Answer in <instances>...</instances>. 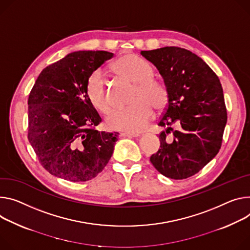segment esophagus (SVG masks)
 I'll use <instances>...</instances> for the list:
<instances>
[{
    "instance_id": "1",
    "label": "esophagus",
    "mask_w": 250,
    "mask_h": 250,
    "mask_svg": "<svg viewBox=\"0 0 250 250\" xmlns=\"http://www.w3.org/2000/svg\"><path fill=\"white\" fill-rule=\"evenodd\" d=\"M121 135H122V137H127V138H139L140 135H141V133L127 132V131H125V132H122Z\"/></svg>"
}]
</instances>
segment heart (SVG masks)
I'll return each instance as SVG.
<instances>
[{"mask_svg":"<svg viewBox=\"0 0 250 250\" xmlns=\"http://www.w3.org/2000/svg\"><path fill=\"white\" fill-rule=\"evenodd\" d=\"M117 76L133 83L126 108L118 109L107 117L105 124L112 130L138 132L143 130L152 118V108L161 110L167 104L166 86L153 80L152 67L133 54H125L111 64ZM85 95L95 108L103 113L110 110V102L101 72L89 76L85 83Z\"/></svg>","mask_w":250,"mask_h":250,"instance_id":"1","label":"heart"}]
</instances>
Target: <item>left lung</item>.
<instances>
[{"mask_svg":"<svg viewBox=\"0 0 250 250\" xmlns=\"http://www.w3.org/2000/svg\"><path fill=\"white\" fill-rule=\"evenodd\" d=\"M162 76L167 105L158 122L161 148L150 156L163 175L185 179L206 167L220 149L228 113L218 77L195 54L178 47L142 51ZM176 124L171 141L166 135Z\"/></svg>","mask_w":250,"mask_h":250,"instance_id":"8db88e82","label":"left lung"}]
</instances>
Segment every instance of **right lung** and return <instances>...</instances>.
I'll return each mask as SVG.
<instances>
[{"instance_id": "obj_1", "label": "right lung", "mask_w": 250, "mask_h": 250, "mask_svg": "<svg viewBox=\"0 0 250 250\" xmlns=\"http://www.w3.org/2000/svg\"><path fill=\"white\" fill-rule=\"evenodd\" d=\"M112 53L79 51L44 67L29 96L28 138L44 169L81 183L103 171L119 132L98 131L102 119L85 95L89 76Z\"/></svg>"}]
</instances>
